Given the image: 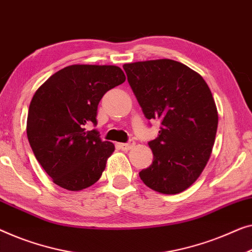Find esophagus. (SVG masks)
I'll return each instance as SVG.
<instances>
[{"mask_svg": "<svg viewBox=\"0 0 252 252\" xmlns=\"http://www.w3.org/2000/svg\"><path fill=\"white\" fill-rule=\"evenodd\" d=\"M118 147L119 149H122L123 151H128L135 147V142L133 140H130L128 143H119Z\"/></svg>", "mask_w": 252, "mask_h": 252, "instance_id": "1", "label": "esophagus"}]
</instances>
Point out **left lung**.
<instances>
[{"label": "left lung", "mask_w": 252, "mask_h": 252, "mask_svg": "<svg viewBox=\"0 0 252 252\" xmlns=\"http://www.w3.org/2000/svg\"><path fill=\"white\" fill-rule=\"evenodd\" d=\"M147 119L161 123L149 142L153 161L138 175L163 194H177L198 180L213 151L218 114L211 91L188 65L159 59L123 65Z\"/></svg>", "instance_id": "left-lung-1"}]
</instances>
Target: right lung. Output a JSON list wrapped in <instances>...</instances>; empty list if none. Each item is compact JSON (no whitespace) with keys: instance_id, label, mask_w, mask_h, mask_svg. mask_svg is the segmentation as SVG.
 Returning a JSON list of instances; mask_svg holds the SVG:
<instances>
[{"instance_id":"obj_1","label":"right lung","mask_w":252,"mask_h":252,"mask_svg":"<svg viewBox=\"0 0 252 252\" xmlns=\"http://www.w3.org/2000/svg\"><path fill=\"white\" fill-rule=\"evenodd\" d=\"M125 79L117 65L72 64L35 92L27 137L37 161L60 188L81 191L99 181L115 145L86 125H96L102 96Z\"/></svg>"}]
</instances>
